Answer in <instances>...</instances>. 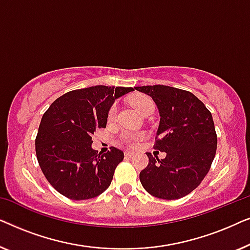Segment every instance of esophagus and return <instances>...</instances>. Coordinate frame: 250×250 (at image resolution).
Masks as SVG:
<instances>
[{"label":"esophagus","mask_w":250,"mask_h":250,"mask_svg":"<svg viewBox=\"0 0 250 250\" xmlns=\"http://www.w3.org/2000/svg\"><path fill=\"white\" fill-rule=\"evenodd\" d=\"M133 156H134V152L129 151V150H126V151H125V157H126V158H132Z\"/></svg>","instance_id":"1"}]
</instances>
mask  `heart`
Returning <instances> with one entry per match:
<instances>
[{"label": "heart", "mask_w": 250, "mask_h": 250, "mask_svg": "<svg viewBox=\"0 0 250 250\" xmlns=\"http://www.w3.org/2000/svg\"><path fill=\"white\" fill-rule=\"evenodd\" d=\"M132 104L134 105L136 110L142 115H146V112L155 110V104H153V101L149 97L143 94L135 95V97L132 99ZM116 114H117V107H116V104H112L108 110V121H114ZM143 138H145V133L141 132H126L123 134V140H124V142L129 146H136Z\"/></svg>", "instance_id": "obj_1"}]
</instances>
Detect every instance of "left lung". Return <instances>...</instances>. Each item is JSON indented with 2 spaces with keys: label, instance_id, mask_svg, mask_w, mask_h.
Here are the masks:
<instances>
[{
  "label": "left lung",
  "instance_id": "obj_1",
  "mask_svg": "<svg viewBox=\"0 0 250 250\" xmlns=\"http://www.w3.org/2000/svg\"><path fill=\"white\" fill-rule=\"evenodd\" d=\"M135 90L150 95L159 110L160 123L153 148L164 159L146 152L149 164L140 173L142 187L151 196L174 200L196 189L209 172L217 148L210 111L189 91L149 85Z\"/></svg>",
  "mask_w": 250,
  "mask_h": 250
}]
</instances>
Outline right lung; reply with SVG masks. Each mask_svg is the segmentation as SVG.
<instances>
[{"mask_svg":"<svg viewBox=\"0 0 250 250\" xmlns=\"http://www.w3.org/2000/svg\"><path fill=\"white\" fill-rule=\"evenodd\" d=\"M133 87L97 85L67 92L44 112L35 139L37 162L49 183L73 200L98 197L110 186L124 152L92 149V136L107 125L109 108Z\"/></svg>","mask_w":250,"mask_h":250,"instance_id":"1","label":"right lung"}]
</instances>
